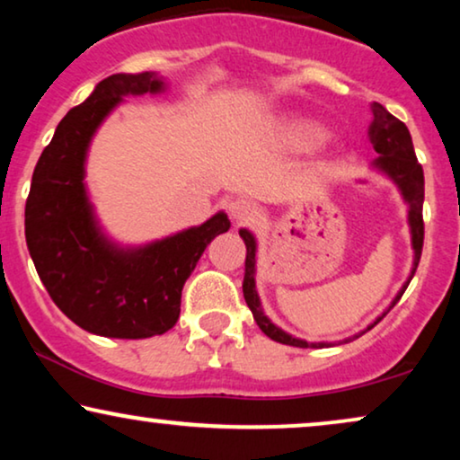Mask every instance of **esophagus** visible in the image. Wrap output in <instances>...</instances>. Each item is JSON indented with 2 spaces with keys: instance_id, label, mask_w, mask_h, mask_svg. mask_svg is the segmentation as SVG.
Instances as JSON below:
<instances>
[{
  "instance_id": "esophagus-1",
  "label": "esophagus",
  "mask_w": 460,
  "mask_h": 460,
  "mask_svg": "<svg viewBox=\"0 0 460 460\" xmlns=\"http://www.w3.org/2000/svg\"><path fill=\"white\" fill-rule=\"evenodd\" d=\"M228 211H230V217L234 219L236 224H249V222H253V219H257V216H260L257 205L249 199L232 200V203L228 205Z\"/></svg>"
}]
</instances>
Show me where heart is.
<instances>
[{
    "label": "heart",
    "instance_id": "1",
    "mask_svg": "<svg viewBox=\"0 0 460 460\" xmlns=\"http://www.w3.org/2000/svg\"><path fill=\"white\" fill-rule=\"evenodd\" d=\"M276 137L293 150H307L323 140V128L316 121L293 117L276 125Z\"/></svg>",
    "mask_w": 460,
    "mask_h": 460
}]
</instances>
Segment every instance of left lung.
I'll list each match as a JSON object with an SVG mask.
<instances>
[{"instance_id":"1","label":"left lung","mask_w":460,"mask_h":460,"mask_svg":"<svg viewBox=\"0 0 460 460\" xmlns=\"http://www.w3.org/2000/svg\"><path fill=\"white\" fill-rule=\"evenodd\" d=\"M370 109H373V123H370L368 137H370V144H373L375 153L379 155L373 163V169H376V172L383 173L385 178H389L395 186H398L402 199H404V203L408 205V226H411V243H412V251H414L411 276H408V280L404 282V285H402V288L398 291V295L394 297L392 304H389V307H387V312H389L395 304H398L402 295H404L408 282L412 280L414 272H417L419 260H420V251H423L425 178H423V167L419 165L417 155H414L412 137H411V131H408L406 125L402 123L400 119H395L392 112H389L385 106H381L379 102H373ZM238 234H241V238L244 241V247H247V260H244L243 295H244V301H247L249 310L253 312V318H255L257 326H260V329L266 332V335L272 339V341L293 345V348H326V345H331L326 341L310 343V341H304V339H299V337L288 335L287 331H282L280 326H276L272 320H270L266 314H263L260 295H257V288H255L257 241L247 228L238 230ZM387 312H383V316H385ZM383 316L376 318L373 324H368L362 332L373 329V326L379 323ZM362 332H360V335H362ZM360 335L345 339V341H351V339H356Z\"/></svg>"}]
</instances>
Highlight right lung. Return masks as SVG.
<instances>
[{
  "label": "right lung",
  "mask_w": 460,
  "mask_h": 460,
  "mask_svg": "<svg viewBox=\"0 0 460 460\" xmlns=\"http://www.w3.org/2000/svg\"><path fill=\"white\" fill-rule=\"evenodd\" d=\"M155 71L111 75L58 123L37 161L24 207V236L54 304L87 332L112 339L163 335L180 318L181 288L213 238L230 230L224 211L172 236L123 247L106 236L85 186L92 137L125 96L165 92Z\"/></svg>",
  "instance_id": "add662e5"
}]
</instances>
